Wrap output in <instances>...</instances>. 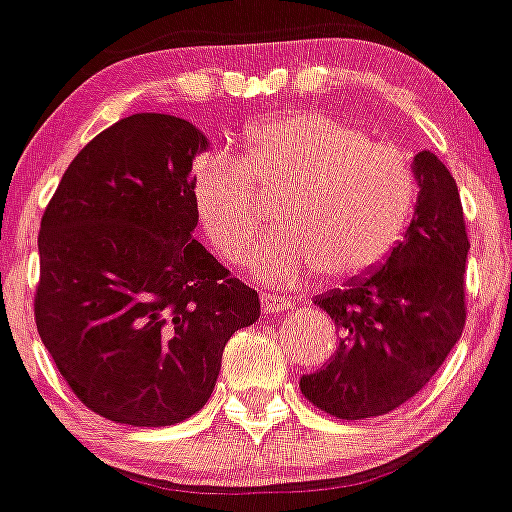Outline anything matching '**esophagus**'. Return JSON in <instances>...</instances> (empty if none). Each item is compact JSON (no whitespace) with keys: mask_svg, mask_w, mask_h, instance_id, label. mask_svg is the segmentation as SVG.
<instances>
[{"mask_svg":"<svg viewBox=\"0 0 512 512\" xmlns=\"http://www.w3.org/2000/svg\"><path fill=\"white\" fill-rule=\"evenodd\" d=\"M289 306L291 301L284 299V296L261 294V309H264V314H281V311H286Z\"/></svg>","mask_w":512,"mask_h":512,"instance_id":"obj_1","label":"esophagus"}]
</instances>
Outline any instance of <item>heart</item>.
Segmentation results:
<instances>
[{
  "label": "heart",
  "mask_w": 512,
  "mask_h": 512,
  "mask_svg": "<svg viewBox=\"0 0 512 512\" xmlns=\"http://www.w3.org/2000/svg\"><path fill=\"white\" fill-rule=\"evenodd\" d=\"M279 193V231L251 248L248 271L296 286L316 269L347 281L382 264L410 221L417 186L402 150L314 110L261 120L238 158L213 150L193 165L198 221L228 261H241L259 231V201Z\"/></svg>",
  "instance_id": "obj_1"
}]
</instances>
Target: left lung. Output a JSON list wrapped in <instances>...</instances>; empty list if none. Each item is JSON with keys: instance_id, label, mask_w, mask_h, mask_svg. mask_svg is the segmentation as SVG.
<instances>
[{"instance_id": "left-lung-1", "label": "left lung", "mask_w": 512, "mask_h": 512, "mask_svg": "<svg viewBox=\"0 0 512 512\" xmlns=\"http://www.w3.org/2000/svg\"><path fill=\"white\" fill-rule=\"evenodd\" d=\"M417 206L405 238L382 266L347 289L316 296L339 347L324 369L304 374L301 394L339 420L387 415L415 397L465 326V233L455 178L440 158H412Z\"/></svg>"}]
</instances>
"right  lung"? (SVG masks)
I'll return each instance as SVG.
<instances>
[{
	"instance_id": "right-lung-1",
	"label": "right lung",
	"mask_w": 512,
	"mask_h": 512,
	"mask_svg": "<svg viewBox=\"0 0 512 512\" xmlns=\"http://www.w3.org/2000/svg\"><path fill=\"white\" fill-rule=\"evenodd\" d=\"M193 123L138 113L102 130L62 175L40 226L34 319L85 407L133 427L196 415L259 294L193 238Z\"/></svg>"
}]
</instances>
